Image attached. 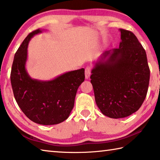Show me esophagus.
Here are the masks:
<instances>
[{
    "label": "esophagus",
    "instance_id": "1",
    "mask_svg": "<svg viewBox=\"0 0 160 160\" xmlns=\"http://www.w3.org/2000/svg\"><path fill=\"white\" fill-rule=\"evenodd\" d=\"M91 70L92 68L90 66H88L85 68V78L86 79H88L90 77V75H91Z\"/></svg>",
    "mask_w": 160,
    "mask_h": 160
}]
</instances>
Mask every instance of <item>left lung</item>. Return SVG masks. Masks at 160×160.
<instances>
[{"instance_id": "1", "label": "left lung", "mask_w": 160, "mask_h": 160, "mask_svg": "<svg viewBox=\"0 0 160 160\" xmlns=\"http://www.w3.org/2000/svg\"><path fill=\"white\" fill-rule=\"evenodd\" d=\"M120 31L119 48L104 52L90 76L98 108L104 115L115 119L127 117L140 108L150 80L143 46L132 31Z\"/></svg>"}]
</instances>
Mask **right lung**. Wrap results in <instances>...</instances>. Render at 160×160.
Returning a JSON list of instances; mask_svg holds the SVG:
<instances>
[{
	"instance_id": "add662e5",
	"label": "right lung",
	"mask_w": 160,
	"mask_h": 160,
	"mask_svg": "<svg viewBox=\"0 0 160 160\" xmlns=\"http://www.w3.org/2000/svg\"><path fill=\"white\" fill-rule=\"evenodd\" d=\"M41 32L37 29L30 33L16 52L10 80L14 97L25 115L37 124L52 125L68 118L78 89L85 80V69L67 72L50 81L32 79L25 68L28 44Z\"/></svg>"
}]
</instances>
